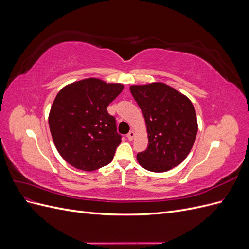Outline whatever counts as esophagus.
<instances>
[{
    "label": "esophagus",
    "mask_w": 249,
    "mask_h": 249,
    "mask_svg": "<svg viewBox=\"0 0 249 249\" xmlns=\"http://www.w3.org/2000/svg\"><path fill=\"white\" fill-rule=\"evenodd\" d=\"M126 137H127V139H129L130 141H132V140L135 138V132H134V131H131L129 134L126 135Z\"/></svg>",
    "instance_id": "34e87169"
}]
</instances>
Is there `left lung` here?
<instances>
[{
  "label": "left lung",
  "mask_w": 249,
  "mask_h": 249,
  "mask_svg": "<svg viewBox=\"0 0 249 249\" xmlns=\"http://www.w3.org/2000/svg\"><path fill=\"white\" fill-rule=\"evenodd\" d=\"M145 120L148 145L137 155L141 166L165 172L182 163L194 144L198 124L191 101L162 82L130 86Z\"/></svg>",
  "instance_id": "left-lung-1"
}]
</instances>
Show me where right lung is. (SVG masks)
<instances>
[{"instance_id": "1", "label": "right lung", "mask_w": 249, "mask_h": 249, "mask_svg": "<svg viewBox=\"0 0 249 249\" xmlns=\"http://www.w3.org/2000/svg\"><path fill=\"white\" fill-rule=\"evenodd\" d=\"M124 87L88 78L64 86L56 95L49 114L50 131L58 153L74 168L93 171L113 160L122 137L107 107Z\"/></svg>"}]
</instances>
